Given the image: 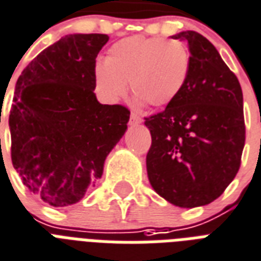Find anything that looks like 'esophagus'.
Instances as JSON below:
<instances>
[{
	"instance_id": "1",
	"label": "esophagus",
	"mask_w": 261,
	"mask_h": 261,
	"mask_svg": "<svg viewBox=\"0 0 261 261\" xmlns=\"http://www.w3.org/2000/svg\"><path fill=\"white\" fill-rule=\"evenodd\" d=\"M141 122H143V120H141L140 116H137L135 113L130 114V125H140Z\"/></svg>"
}]
</instances>
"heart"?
<instances>
[{
	"label": "heart",
	"mask_w": 261,
	"mask_h": 261,
	"mask_svg": "<svg viewBox=\"0 0 261 261\" xmlns=\"http://www.w3.org/2000/svg\"><path fill=\"white\" fill-rule=\"evenodd\" d=\"M189 73V56L178 42L132 36L110 47L106 61L95 65L96 90L105 102H118L128 83L137 102L165 108L182 91Z\"/></svg>",
	"instance_id": "obj_1"
}]
</instances>
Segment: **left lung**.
Segmentation results:
<instances>
[{
  "label": "left lung",
  "instance_id": "1",
  "mask_svg": "<svg viewBox=\"0 0 261 261\" xmlns=\"http://www.w3.org/2000/svg\"><path fill=\"white\" fill-rule=\"evenodd\" d=\"M171 38L188 43L189 73L178 96L145 118L152 137L147 174L169 203L193 208L218 199L237 174L245 144L244 99L238 79L207 38L196 31Z\"/></svg>",
  "mask_w": 261,
  "mask_h": 261
}]
</instances>
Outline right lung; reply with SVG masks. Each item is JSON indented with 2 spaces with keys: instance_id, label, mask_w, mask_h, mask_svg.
<instances>
[{
  "instance_id": "1",
  "label": "right lung",
  "mask_w": 261,
  "mask_h": 261,
  "mask_svg": "<svg viewBox=\"0 0 261 261\" xmlns=\"http://www.w3.org/2000/svg\"><path fill=\"white\" fill-rule=\"evenodd\" d=\"M105 34H69L21 72L9 130L12 163L28 191L53 207L84 197L128 129L130 112L94 94L95 60Z\"/></svg>"
}]
</instances>
